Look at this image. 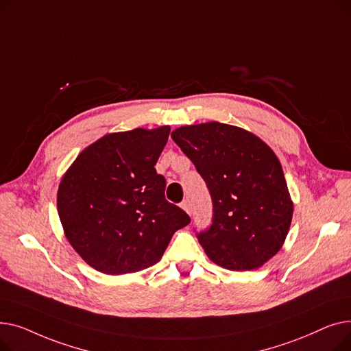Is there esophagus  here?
Returning a JSON list of instances; mask_svg holds the SVG:
<instances>
[{
  "label": "esophagus",
  "mask_w": 351,
  "mask_h": 351,
  "mask_svg": "<svg viewBox=\"0 0 351 351\" xmlns=\"http://www.w3.org/2000/svg\"><path fill=\"white\" fill-rule=\"evenodd\" d=\"M180 208L185 210L186 213H189L191 215V210H192V208H191V204H189V200H183L182 204H180Z\"/></svg>",
  "instance_id": "esophagus-1"
}]
</instances>
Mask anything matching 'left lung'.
I'll return each mask as SVG.
<instances>
[{"label":"left lung","instance_id":"left-lung-1","mask_svg":"<svg viewBox=\"0 0 351 351\" xmlns=\"http://www.w3.org/2000/svg\"><path fill=\"white\" fill-rule=\"evenodd\" d=\"M171 136L212 196V225L197 234L209 259L236 271L263 266L282 249L293 217L271 147L243 128L220 122L180 126Z\"/></svg>","mask_w":351,"mask_h":351}]
</instances>
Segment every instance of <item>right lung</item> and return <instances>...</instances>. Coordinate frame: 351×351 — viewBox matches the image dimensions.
Here are the masks:
<instances>
[{"instance_id": "1", "label": "right lung", "mask_w": 351, "mask_h": 351, "mask_svg": "<svg viewBox=\"0 0 351 351\" xmlns=\"http://www.w3.org/2000/svg\"><path fill=\"white\" fill-rule=\"evenodd\" d=\"M171 126L108 134L64 173L57 208L65 237L82 259L105 274H126L160 261L189 216L165 199L155 165Z\"/></svg>"}]
</instances>
